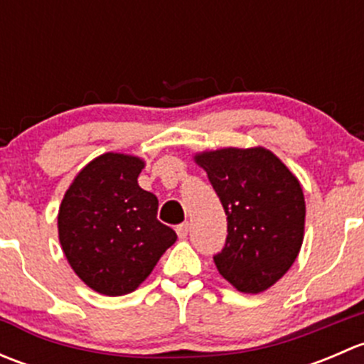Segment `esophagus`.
<instances>
[{"label":"esophagus","instance_id":"esophagus-1","mask_svg":"<svg viewBox=\"0 0 364 364\" xmlns=\"http://www.w3.org/2000/svg\"><path fill=\"white\" fill-rule=\"evenodd\" d=\"M188 230H190V223L188 222L179 223V225L176 227V232H178L179 237H186V236H188Z\"/></svg>","mask_w":364,"mask_h":364}]
</instances>
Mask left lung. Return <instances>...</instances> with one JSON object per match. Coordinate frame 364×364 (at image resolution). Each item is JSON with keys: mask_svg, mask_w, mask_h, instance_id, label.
Wrapping results in <instances>:
<instances>
[{"mask_svg": "<svg viewBox=\"0 0 364 364\" xmlns=\"http://www.w3.org/2000/svg\"><path fill=\"white\" fill-rule=\"evenodd\" d=\"M227 215V240L213 255L237 291L257 294L294 264L304 230L299 181L264 148H227L196 156Z\"/></svg>", "mask_w": 364, "mask_h": 364, "instance_id": "8db88e82", "label": "left lung"}]
</instances>
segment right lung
I'll return each instance as SVG.
<instances>
[{
  "label": "right lung",
  "mask_w": 364,
  "mask_h": 364,
  "mask_svg": "<svg viewBox=\"0 0 364 364\" xmlns=\"http://www.w3.org/2000/svg\"><path fill=\"white\" fill-rule=\"evenodd\" d=\"M144 161L105 153L70 185L58 215L60 241L77 277L93 291H135L178 240L156 218L159 199L139 186Z\"/></svg>",
  "instance_id": "right-lung-1"
}]
</instances>
